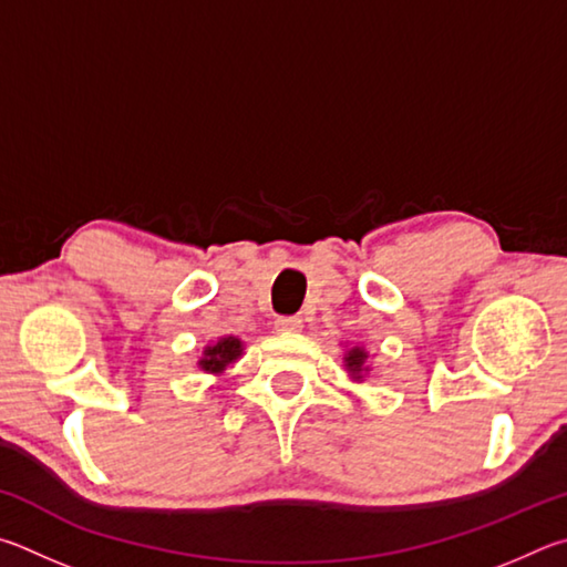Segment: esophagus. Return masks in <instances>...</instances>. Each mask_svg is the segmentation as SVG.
<instances>
[{
	"label": "esophagus",
	"instance_id": "34e87169",
	"mask_svg": "<svg viewBox=\"0 0 567 567\" xmlns=\"http://www.w3.org/2000/svg\"><path fill=\"white\" fill-rule=\"evenodd\" d=\"M276 331L281 333H293V331H301L303 329V321L299 316H281V319H276Z\"/></svg>",
	"mask_w": 567,
	"mask_h": 567
}]
</instances>
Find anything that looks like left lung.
<instances>
[{
  "instance_id": "obj_1",
  "label": "left lung",
  "mask_w": 567,
  "mask_h": 567,
  "mask_svg": "<svg viewBox=\"0 0 567 567\" xmlns=\"http://www.w3.org/2000/svg\"><path fill=\"white\" fill-rule=\"evenodd\" d=\"M365 359H369V353H365L361 346H353V349L346 351L343 363H346V371L351 373V379H355V381L363 379V373L369 371L365 369Z\"/></svg>"
}]
</instances>
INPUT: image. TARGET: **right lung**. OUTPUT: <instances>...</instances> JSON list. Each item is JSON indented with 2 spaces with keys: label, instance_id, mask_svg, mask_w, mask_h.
I'll return each instance as SVG.
<instances>
[{
  "label": "right lung",
  "instance_id": "add662e5",
  "mask_svg": "<svg viewBox=\"0 0 567 567\" xmlns=\"http://www.w3.org/2000/svg\"><path fill=\"white\" fill-rule=\"evenodd\" d=\"M244 353V341L236 339V336H224L216 343H208L204 349V355L198 359V369L206 373H224L228 363L241 359Z\"/></svg>",
  "mask_w": 567,
  "mask_h": 567
}]
</instances>
